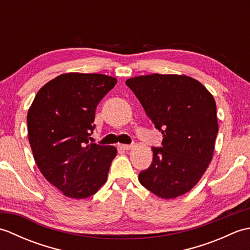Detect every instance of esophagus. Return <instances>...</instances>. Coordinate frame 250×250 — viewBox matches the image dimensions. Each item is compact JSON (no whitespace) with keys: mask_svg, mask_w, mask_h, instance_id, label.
<instances>
[{"mask_svg":"<svg viewBox=\"0 0 250 250\" xmlns=\"http://www.w3.org/2000/svg\"><path fill=\"white\" fill-rule=\"evenodd\" d=\"M119 147L121 148V149H124V150H129V149H131V148H133V145H132V144H130V145H126V144H120V145H119Z\"/></svg>","mask_w":250,"mask_h":250,"instance_id":"obj_1","label":"esophagus"}]
</instances>
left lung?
<instances>
[{
    "mask_svg": "<svg viewBox=\"0 0 250 250\" xmlns=\"http://www.w3.org/2000/svg\"><path fill=\"white\" fill-rule=\"evenodd\" d=\"M156 129L162 147H152L150 167L140 183L162 199L187 193L211 161L218 133L216 102L203 84L186 75H151L125 82Z\"/></svg>",
    "mask_w": 250,
    "mask_h": 250,
    "instance_id": "left-lung-1",
    "label": "left lung"
}]
</instances>
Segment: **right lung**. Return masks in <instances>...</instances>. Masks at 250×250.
<instances>
[{
  "label": "right lung",
  "instance_id": "1",
  "mask_svg": "<svg viewBox=\"0 0 250 250\" xmlns=\"http://www.w3.org/2000/svg\"><path fill=\"white\" fill-rule=\"evenodd\" d=\"M117 79L103 74L66 73L40 89L26 116L37 167L67 198L86 199L107 179L114 146L90 144L95 108Z\"/></svg>",
  "mask_w": 250,
  "mask_h": 250
}]
</instances>
